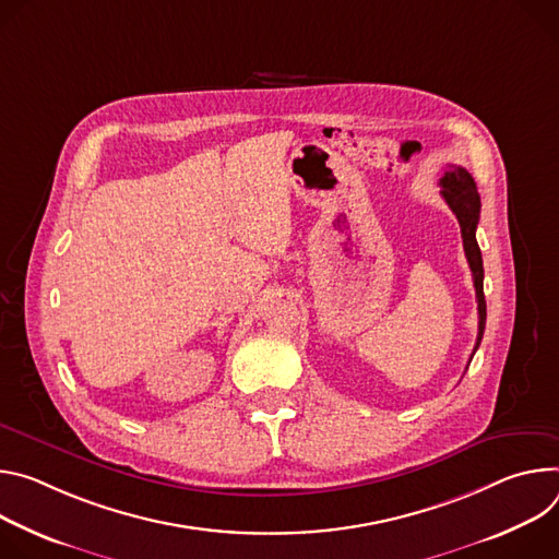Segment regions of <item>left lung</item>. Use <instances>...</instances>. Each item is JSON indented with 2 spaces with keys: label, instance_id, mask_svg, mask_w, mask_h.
<instances>
[{
  "label": "left lung",
  "instance_id": "obj_1",
  "mask_svg": "<svg viewBox=\"0 0 559 559\" xmlns=\"http://www.w3.org/2000/svg\"><path fill=\"white\" fill-rule=\"evenodd\" d=\"M440 186H442V198L449 204V209L455 213L460 228H462V241H464V253L473 273V286H475V297H477V342L473 348V355L481 342L484 335V326H486V299H484V264H481V253L479 246L475 239V230H477V222H479V193L475 179L471 177V173L462 166H449L444 170V175L440 177ZM471 355V359H473Z\"/></svg>",
  "mask_w": 559,
  "mask_h": 559
}]
</instances>
